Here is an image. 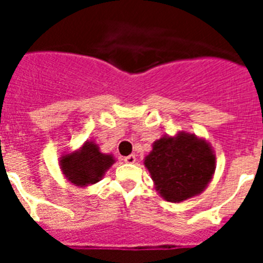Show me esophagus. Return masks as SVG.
Listing matches in <instances>:
<instances>
[{
    "label": "esophagus",
    "mask_w": 263,
    "mask_h": 263,
    "mask_svg": "<svg viewBox=\"0 0 263 263\" xmlns=\"http://www.w3.org/2000/svg\"><path fill=\"white\" fill-rule=\"evenodd\" d=\"M124 160H125V163L132 164V163H136L137 158H136V155H134V154H130V155H127V157H125Z\"/></svg>",
    "instance_id": "1"
}]
</instances>
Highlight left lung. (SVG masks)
<instances>
[{
	"label": "left lung",
	"instance_id": "8db88e82",
	"mask_svg": "<svg viewBox=\"0 0 263 263\" xmlns=\"http://www.w3.org/2000/svg\"><path fill=\"white\" fill-rule=\"evenodd\" d=\"M155 190L164 200L182 203L200 195L212 180L216 155L210 142L195 134L179 132L153 143L143 160Z\"/></svg>",
	"mask_w": 263,
	"mask_h": 263
}]
</instances>
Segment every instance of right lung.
<instances>
[{
  "label": "right lung",
  "instance_id": "obj_1",
  "mask_svg": "<svg viewBox=\"0 0 263 263\" xmlns=\"http://www.w3.org/2000/svg\"><path fill=\"white\" fill-rule=\"evenodd\" d=\"M115 162L113 155L100 152L95 141H85L76 152L64 153L60 157L59 166L71 184L87 187L100 182Z\"/></svg>",
  "mask_w": 263,
  "mask_h": 263
}]
</instances>
